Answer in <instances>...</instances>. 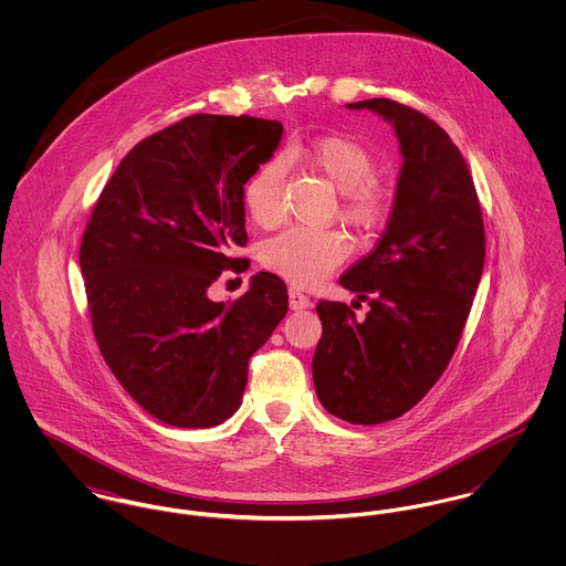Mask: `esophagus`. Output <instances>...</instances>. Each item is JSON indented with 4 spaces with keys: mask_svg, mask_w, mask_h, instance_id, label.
I'll use <instances>...</instances> for the list:
<instances>
[{
    "mask_svg": "<svg viewBox=\"0 0 566 566\" xmlns=\"http://www.w3.org/2000/svg\"><path fill=\"white\" fill-rule=\"evenodd\" d=\"M312 305L310 296L303 294L298 287H290V307L292 310H307Z\"/></svg>",
    "mask_w": 566,
    "mask_h": 566,
    "instance_id": "34e87169",
    "label": "esophagus"
}]
</instances>
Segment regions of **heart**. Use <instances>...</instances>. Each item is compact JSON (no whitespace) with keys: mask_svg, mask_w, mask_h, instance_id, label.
<instances>
[{"mask_svg":"<svg viewBox=\"0 0 566 566\" xmlns=\"http://www.w3.org/2000/svg\"><path fill=\"white\" fill-rule=\"evenodd\" d=\"M292 161L305 163L339 191V218L361 231L379 229L388 213V193L375 182L377 159L373 153L346 135L321 137L305 148L290 153ZM243 207L259 227H270L281 213V167L261 165L243 185ZM348 245L337 231L292 227L261 245V261L272 272L296 285L324 281L346 256Z\"/></svg>","mask_w":566,"mask_h":566,"instance_id":"b5f03b06","label":"heart"}]
</instances>
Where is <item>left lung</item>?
I'll return each instance as SVG.
<instances>
[{
	"label": "left lung",
	"mask_w": 566,
	"mask_h": 566,
	"mask_svg": "<svg viewBox=\"0 0 566 566\" xmlns=\"http://www.w3.org/2000/svg\"><path fill=\"white\" fill-rule=\"evenodd\" d=\"M346 106L392 122L403 167L386 233L339 276L370 310L357 318L346 303H318L312 370L328 413L379 424L403 416L447 370L482 279L484 220L464 157L433 119L388 97Z\"/></svg>",
	"instance_id": "8db88e82"
}]
</instances>
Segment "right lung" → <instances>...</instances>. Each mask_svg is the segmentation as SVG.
Here are the masks:
<instances>
[{
    "mask_svg": "<svg viewBox=\"0 0 566 566\" xmlns=\"http://www.w3.org/2000/svg\"><path fill=\"white\" fill-rule=\"evenodd\" d=\"M283 139V124L189 115L139 142L104 185L82 233L93 335L122 388L171 427L235 413L248 361L287 314V285L252 276L233 303L209 285L242 272L243 185Z\"/></svg>",
    "mask_w": 566,
    "mask_h": 566,
    "instance_id": "obj_1",
    "label": "right lung"
}]
</instances>
